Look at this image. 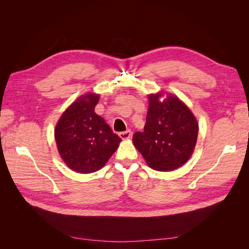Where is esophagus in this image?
Instances as JSON below:
<instances>
[{"label": "esophagus", "mask_w": 249, "mask_h": 249, "mask_svg": "<svg viewBox=\"0 0 249 249\" xmlns=\"http://www.w3.org/2000/svg\"><path fill=\"white\" fill-rule=\"evenodd\" d=\"M118 135L122 139H130L132 137V132L131 130H126L125 132H120Z\"/></svg>", "instance_id": "34e87169"}]
</instances>
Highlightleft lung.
Segmentation results:
<instances>
[{
	"label": "left lung",
	"mask_w": 249,
	"mask_h": 249,
	"mask_svg": "<svg viewBox=\"0 0 249 249\" xmlns=\"http://www.w3.org/2000/svg\"><path fill=\"white\" fill-rule=\"evenodd\" d=\"M148 95L144 131L133 135V143L147 165L158 171L175 170L190 159L196 144L198 124L186 105L168 94Z\"/></svg>",
	"instance_id": "obj_1"
}]
</instances>
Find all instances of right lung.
Listing matches in <instances>:
<instances>
[{"instance_id": "obj_1", "label": "right lung", "mask_w": 249, "mask_h": 249, "mask_svg": "<svg viewBox=\"0 0 249 249\" xmlns=\"http://www.w3.org/2000/svg\"><path fill=\"white\" fill-rule=\"evenodd\" d=\"M99 100L95 93L80 96L64 111L55 129L60 156L67 166L79 173L100 170L122 141L94 112Z\"/></svg>"}]
</instances>
